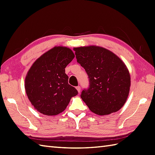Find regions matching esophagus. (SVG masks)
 <instances>
[{"label":"esophagus","instance_id":"esophagus-1","mask_svg":"<svg viewBox=\"0 0 155 155\" xmlns=\"http://www.w3.org/2000/svg\"><path fill=\"white\" fill-rule=\"evenodd\" d=\"M76 89H77V90L78 91V92L80 93V91H81V87H80V86H77V87H76Z\"/></svg>","mask_w":155,"mask_h":155}]
</instances>
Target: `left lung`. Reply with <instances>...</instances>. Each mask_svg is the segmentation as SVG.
I'll return each instance as SVG.
<instances>
[{
	"label": "left lung",
	"mask_w": 155,
	"mask_h": 155,
	"mask_svg": "<svg viewBox=\"0 0 155 155\" xmlns=\"http://www.w3.org/2000/svg\"><path fill=\"white\" fill-rule=\"evenodd\" d=\"M77 61L89 78V87L81 98L91 112L106 115L124 106L130 91V77L127 68L114 53L97 46L74 48Z\"/></svg>",
	"instance_id": "left-lung-1"
}]
</instances>
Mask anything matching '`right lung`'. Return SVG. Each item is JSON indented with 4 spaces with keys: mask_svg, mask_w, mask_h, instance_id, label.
Listing matches in <instances>:
<instances>
[{
    "mask_svg": "<svg viewBox=\"0 0 155 155\" xmlns=\"http://www.w3.org/2000/svg\"><path fill=\"white\" fill-rule=\"evenodd\" d=\"M68 47H55L35 61L25 78V87L32 105L43 114L62 112L78 90L68 84L65 68L74 58Z\"/></svg>",
    "mask_w": 155,
    "mask_h": 155,
    "instance_id": "obj_1",
    "label": "right lung"
}]
</instances>
